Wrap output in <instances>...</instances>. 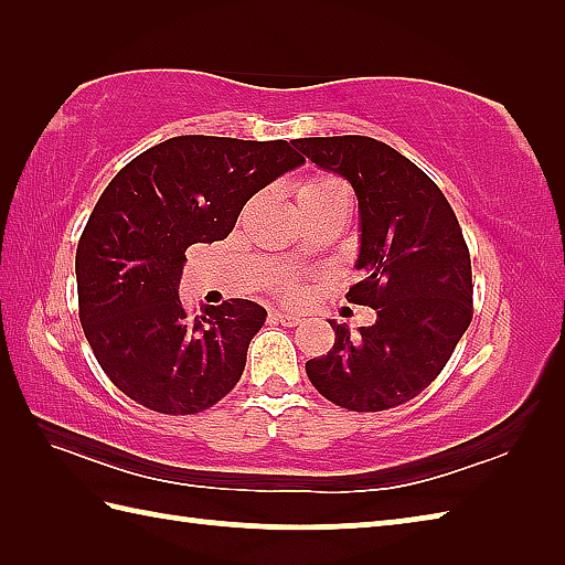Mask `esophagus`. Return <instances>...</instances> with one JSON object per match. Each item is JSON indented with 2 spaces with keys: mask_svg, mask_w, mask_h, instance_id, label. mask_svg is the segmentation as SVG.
I'll list each match as a JSON object with an SVG mask.
<instances>
[{
  "mask_svg": "<svg viewBox=\"0 0 565 565\" xmlns=\"http://www.w3.org/2000/svg\"><path fill=\"white\" fill-rule=\"evenodd\" d=\"M271 318H274L276 322H281V326H286V328H296V326H301V316L286 313V310H274Z\"/></svg>",
  "mask_w": 565,
  "mask_h": 565,
  "instance_id": "esophagus-1",
  "label": "esophagus"
}]
</instances>
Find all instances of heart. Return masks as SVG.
Instances as JSON below:
<instances>
[{
    "label": "heart",
    "instance_id": "obj_1",
    "mask_svg": "<svg viewBox=\"0 0 565 565\" xmlns=\"http://www.w3.org/2000/svg\"><path fill=\"white\" fill-rule=\"evenodd\" d=\"M332 191H347V186H344L340 177H334V174H308L296 184L298 206L306 209V206H310V203H316L318 199L332 194ZM279 289L286 296H298V294H301V284L291 279V276H281Z\"/></svg>",
    "mask_w": 565,
    "mask_h": 565
}]
</instances>
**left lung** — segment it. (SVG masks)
<instances>
[{"mask_svg":"<svg viewBox=\"0 0 565 565\" xmlns=\"http://www.w3.org/2000/svg\"><path fill=\"white\" fill-rule=\"evenodd\" d=\"M294 146L354 186L362 247L347 301L376 310L350 330L330 320L334 344L306 362L320 395L354 413H381L423 393L447 366L473 318L471 255L447 196L431 179L366 136L301 138Z\"/></svg>","mask_w":565,"mask_h":565,"instance_id":"1","label":"left lung"}]
</instances>
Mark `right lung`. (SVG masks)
I'll list each match as a JSON object with an SVG mask.
<instances>
[{
    "instance_id": "obj_1",
    "label": "right lung",
    "mask_w": 565,
    "mask_h": 565,
    "mask_svg": "<svg viewBox=\"0 0 565 565\" xmlns=\"http://www.w3.org/2000/svg\"><path fill=\"white\" fill-rule=\"evenodd\" d=\"M301 162L286 140L177 136L104 189L77 243L79 322L130 401L196 415L235 388L267 310L247 298L191 310L179 298L184 252L225 239L245 203Z\"/></svg>"
}]
</instances>
